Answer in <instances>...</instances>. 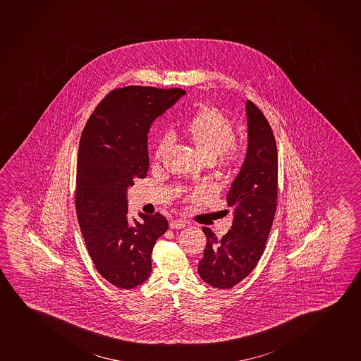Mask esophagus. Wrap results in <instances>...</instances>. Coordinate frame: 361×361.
Here are the masks:
<instances>
[{
    "label": "esophagus",
    "mask_w": 361,
    "mask_h": 361,
    "mask_svg": "<svg viewBox=\"0 0 361 361\" xmlns=\"http://www.w3.org/2000/svg\"><path fill=\"white\" fill-rule=\"evenodd\" d=\"M170 228H173V230H181L183 227H186L188 226V222L186 221L183 220H175L171 221L170 222Z\"/></svg>",
    "instance_id": "obj_1"
}]
</instances>
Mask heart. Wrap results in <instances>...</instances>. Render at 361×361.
Wrapping results in <instances>:
<instances>
[{
  "label": "heart",
  "mask_w": 361,
  "mask_h": 361,
  "mask_svg": "<svg viewBox=\"0 0 361 361\" xmlns=\"http://www.w3.org/2000/svg\"><path fill=\"white\" fill-rule=\"evenodd\" d=\"M180 131L194 145L207 162H219L231 166L240 159V150L235 142V126L227 115L214 106H201L183 121ZM169 147V137L157 141L154 157L159 161Z\"/></svg>",
  "instance_id": "heart-1"
}]
</instances>
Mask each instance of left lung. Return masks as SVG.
Masks as SVG:
<instances>
[{
    "mask_svg": "<svg viewBox=\"0 0 361 361\" xmlns=\"http://www.w3.org/2000/svg\"><path fill=\"white\" fill-rule=\"evenodd\" d=\"M246 157L227 194V204L233 209L231 230L217 240L212 231L202 228L207 243L199 263L200 277L220 289H230L255 269L277 207L276 139L266 116L251 100L246 103Z\"/></svg>",
    "mask_w": 361,
    "mask_h": 361,
    "instance_id": "obj_1",
    "label": "left lung"
}]
</instances>
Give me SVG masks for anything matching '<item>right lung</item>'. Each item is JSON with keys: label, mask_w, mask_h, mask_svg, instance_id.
<instances>
[{"label": "right lung", "mask_w": 361, "mask_h": 361, "mask_svg": "<svg viewBox=\"0 0 361 361\" xmlns=\"http://www.w3.org/2000/svg\"><path fill=\"white\" fill-rule=\"evenodd\" d=\"M183 89H114L89 116L80 136L75 209L92 261L115 287L131 289L152 273V252L167 231L160 214L128 219V188L149 169L147 133Z\"/></svg>", "instance_id": "add662e5"}]
</instances>
